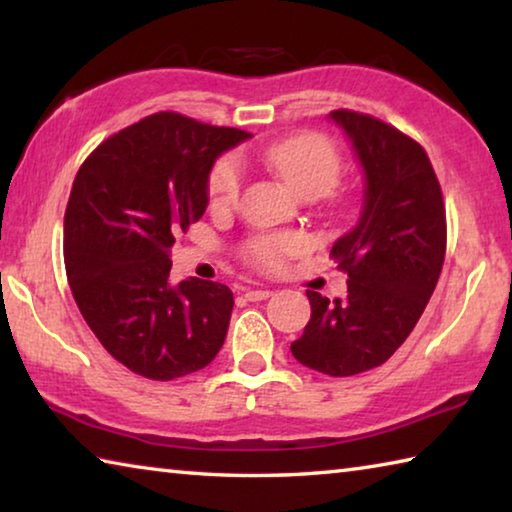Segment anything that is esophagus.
Here are the masks:
<instances>
[{
    "label": "esophagus",
    "instance_id": "1",
    "mask_svg": "<svg viewBox=\"0 0 512 512\" xmlns=\"http://www.w3.org/2000/svg\"><path fill=\"white\" fill-rule=\"evenodd\" d=\"M271 296H273L271 289H248V291H246V298H248L250 302L266 300V298H271Z\"/></svg>",
    "mask_w": 512,
    "mask_h": 512
}]
</instances>
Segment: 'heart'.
<instances>
[{
    "label": "heart",
    "instance_id": "b5f03b06",
    "mask_svg": "<svg viewBox=\"0 0 512 512\" xmlns=\"http://www.w3.org/2000/svg\"><path fill=\"white\" fill-rule=\"evenodd\" d=\"M264 162L280 173L282 180L302 196L327 194L339 183L343 171V155L332 137L318 131L293 133L271 142L264 149ZM244 187V167L237 155H223L207 178V198L212 210H228L237 205ZM307 250V237L300 232H275L257 235L241 246L250 266L264 273H277L289 259Z\"/></svg>",
    "mask_w": 512,
    "mask_h": 512
}]
</instances>
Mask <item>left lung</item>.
Here are the masks:
<instances>
[{
	"label": "left lung",
	"mask_w": 512,
	"mask_h": 512,
	"mask_svg": "<svg viewBox=\"0 0 512 512\" xmlns=\"http://www.w3.org/2000/svg\"><path fill=\"white\" fill-rule=\"evenodd\" d=\"M366 171L357 228L329 257L348 273V296L307 291L311 318L291 352L302 366L352 377L381 366L413 332L436 289L447 250L443 192L422 146L395 126L332 110Z\"/></svg>",
	"instance_id": "obj_1"
}]
</instances>
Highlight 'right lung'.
Wrapping results in <instances>:
<instances>
[{
	"instance_id": "right-lung-1",
	"label": "right lung",
	"mask_w": 512,
	"mask_h": 512,
	"mask_svg": "<svg viewBox=\"0 0 512 512\" xmlns=\"http://www.w3.org/2000/svg\"><path fill=\"white\" fill-rule=\"evenodd\" d=\"M250 133L155 112L110 135L76 173L65 210V271L85 323L135 375L171 381L221 350L232 291L169 282V248L201 219L214 160Z\"/></svg>"
}]
</instances>
